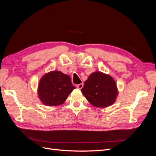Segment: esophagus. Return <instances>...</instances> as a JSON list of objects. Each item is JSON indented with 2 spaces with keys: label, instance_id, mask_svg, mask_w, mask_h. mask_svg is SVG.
<instances>
[{
  "label": "esophagus",
  "instance_id": "esophagus-1",
  "mask_svg": "<svg viewBox=\"0 0 156 156\" xmlns=\"http://www.w3.org/2000/svg\"><path fill=\"white\" fill-rule=\"evenodd\" d=\"M83 87V83H81V84H79L77 85V88L79 89H81Z\"/></svg>",
  "mask_w": 156,
  "mask_h": 156
}]
</instances>
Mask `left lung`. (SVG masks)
I'll list each match as a JSON object with an SVG mask.
<instances>
[{
    "label": "left lung",
    "mask_w": 156,
    "mask_h": 156,
    "mask_svg": "<svg viewBox=\"0 0 156 156\" xmlns=\"http://www.w3.org/2000/svg\"><path fill=\"white\" fill-rule=\"evenodd\" d=\"M83 95L94 106L106 107L115 103L118 90L110 75L96 72L90 74L81 89Z\"/></svg>",
    "instance_id": "left-lung-1"
}]
</instances>
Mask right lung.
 <instances>
[{
    "label": "right lung",
    "mask_w": 156,
    "mask_h": 156,
    "mask_svg": "<svg viewBox=\"0 0 156 156\" xmlns=\"http://www.w3.org/2000/svg\"><path fill=\"white\" fill-rule=\"evenodd\" d=\"M75 88L68 75L53 71L41 77L38 86V97L45 105H59Z\"/></svg>",
    "instance_id": "1"
}]
</instances>
